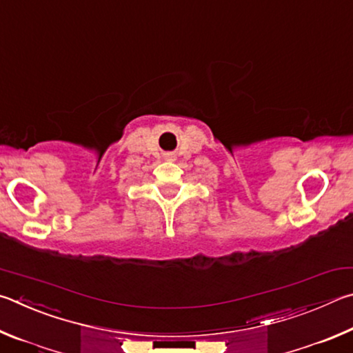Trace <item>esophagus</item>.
Here are the masks:
<instances>
[{
	"instance_id": "34e87169",
	"label": "esophagus",
	"mask_w": 353,
	"mask_h": 353,
	"mask_svg": "<svg viewBox=\"0 0 353 353\" xmlns=\"http://www.w3.org/2000/svg\"><path fill=\"white\" fill-rule=\"evenodd\" d=\"M173 158H175V157H173L172 153H167V154H165V159H173Z\"/></svg>"
}]
</instances>
